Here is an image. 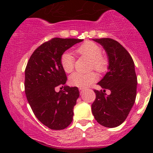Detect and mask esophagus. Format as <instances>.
I'll return each mask as SVG.
<instances>
[{
  "instance_id": "1",
  "label": "esophagus",
  "mask_w": 153,
  "mask_h": 153,
  "mask_svg": "<svg viewBox=\"0 0 153 153\" xmlns=\"http://www.w3.org/2000/svg\"><path fill=\"white\" fill-rule=\"evenodd\" d=\"M79 91H80L81 93H82L83 92L85 91V88H79Z\"/></svg>"
}]
</instances>
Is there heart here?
Returning a JSON list of instances; mask_svg holds the SVG:
<instances>
[{"mask_svg": "<svg viewBox=\"0 0 153 153\" xmlns=\"http://www.w3.org/2000/svg\"><path fill=\"white\" fill-rule=\"evenodd\" d=\"M78 55L91 59V69L98 72H104L108 68V59L102 54L101 47L92 41H85L75 50ZM60 66L65 73L72 72L74 68V57L71 52H65L60 58ZM97 76L95 72L89 74L74 73L69 78V83L72 86L86 88L95 82Z\"/></svg>", "mask_w": 153, "mask_h": 153, "instance_id": "heart-1", "label": "heart"}]
</instances>
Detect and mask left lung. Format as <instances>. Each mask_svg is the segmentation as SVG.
<instances>
[{
    "mask_svg": "<svg viewBox=\"0 0 153 153\" xmlns=\"http://www.w3.org/2000/svg\"><path fill=\"white\" fill-rule=\"evenodd\" d=\"M102 45L108 56V71L97 83L104 90H94L96 95L92 113L98 123L106 127L122 124L130 112L137 96V77L129 52L111 38L94 39ZM111 91L107 96L105 89Z\"/></svg>",
    "mask_w": 153,
    "mask_h": 153,
    "instance_id": "1",
    "label": "left lung"
}]
</instances>
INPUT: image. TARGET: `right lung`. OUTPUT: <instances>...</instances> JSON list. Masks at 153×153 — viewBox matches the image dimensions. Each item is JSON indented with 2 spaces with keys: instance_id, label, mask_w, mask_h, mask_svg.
<instances>
[{
  "instance_id": "1",
  "label": "right lung",
  "mask_w": 153,
  "mask_h": 153,
  "mask_svg": "<svg viewBox=\"0 0 153 153\" xmlns=\"http://www.w3.org/2000/svg\"><path fill=\"white\" fill-rule=\"evenodd\" d=\"M82 41L60 37L49 39L35 50L25 70V93L31 109L43 125L54 130L63 129L72 123L73 108L79 97L77 87L64 86L62 91H55L67 81L60 56Z\"/></svg>"
}]
</instances>
